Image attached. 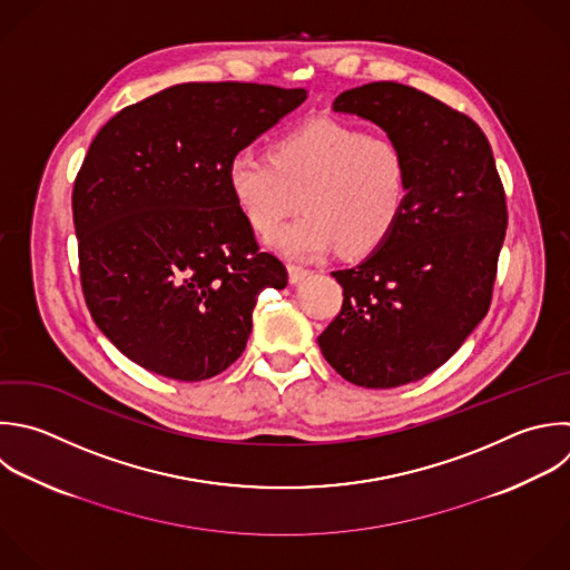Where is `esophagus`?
Returning <instances> with one entry per match:
<instances>
[{"mask_svg":"<svg viewBox=\"0 0 570 570\" xmlns=\"http://www.w3.org/2000/svg\"><path fill=\"white\" fill-rule=\"evenodd\" d=\"M287 274H289V283L298 285L301 281H305L309 276V269H305L301 265H287Z\"/></svg>","mask_w":570,"mask_h":570,"instance_id":"esophagus-1","label":"esophagus"}]
</instances>
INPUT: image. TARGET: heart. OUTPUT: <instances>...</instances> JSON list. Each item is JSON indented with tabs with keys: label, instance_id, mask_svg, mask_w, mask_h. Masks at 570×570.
I'll use <instances>...</instances> for the list:
<instances>
[{
	"label": "heart",
	"instance_id": "1",
	"mask_svg": "<svg viewBox=\"0 0 570 570\" xmlns=\"http://www.w3.org/2000/svg\"><path fill=\"white\" fill-rule=\"evenodd\" d=\"M232 196L258 234H272L298 205L305 214L269 238L298 261L332 249L361 256L396 227L407 198V163L396 142L314 120L281 136L272 158L238 151L227 167Z\"/></svg>",
	"mask_w": 570,
	"mask_h": 570
}]
</instances>
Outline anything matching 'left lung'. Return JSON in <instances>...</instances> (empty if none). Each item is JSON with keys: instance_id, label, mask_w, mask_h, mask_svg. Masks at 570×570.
<instances>
[{"instance_id": "obj_1", "label": "left lung", "mask_w": 570, "mask_h": 570, "mask_svg": "<svg viewBox=\"0 0 570 570\" xmlns=\"http://www.w3.org/2000/svg\"><path fill=\"white\" fill-rule=\"evenodd\" d=\"M336 114L381 127L407 163L392 234L352 269L325 361L361 387H399L443 365L488 314L508 212L488 138L474 120L399 82L341 94Z\"/></svg>"}]
</instances>
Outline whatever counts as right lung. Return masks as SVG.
I'll return each instance as SVG.
<instances>
[{
    "label": "right lung",
    "instance_id": "obj_1",
    "mask_svg": "<svg viewBox=\"0 0 570 570\" xmlns=\"http://www.w3.org/2000/svg\"><path fill=\"white\" fill-rule=\"evenodd\" d=\"M305 89L187 82L122 109L96 136L73 187L87 307L134 363L176 381L227 370L285 265L261 252L229 160L303 105Z\"/></svg>",
    "mask_w": 570,
    "mask_h": 570
}]
</instances>
